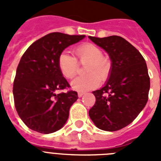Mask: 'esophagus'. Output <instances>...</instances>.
Listing matches in <instances>:
<instances>
[{
	"label": "esophagus",
	"mask_w": 161,
	"mask_h": 161,
	"mask_svg": "<svg viewBox=\"0 0 161 161\" xmlns=\"http://www.w3.org/2000/svg\"><path fill=\"white\" fill-rule=\"evenodd\" d=\"M83 94H84V93H83V92H78V96L79 97V98H81V97H82Z\"/></svg>",
	"instance_id": "1"
}]
</instances>
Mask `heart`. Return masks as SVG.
Returning a JSON list of instances; mask_svg holds the SVG:
<instances>
[{
    "label": "heart",
    "instance_id": "b5f03b06",
    "mask_svg": "<svg viewBox=\"0 0 161 161\" xmlns=\"http://www.w3.org/2000/svg\"><path fill=\"white\" fill-rule=\"evenodd\" d=\"M78 62L82 64L88 63L85 73L87 75L78 77L71 83L72 88L76 91L86 92L96 88L102 81L108 78L111 72V63L108 58L103 56L102 49L95 44L84 43L75 50ZM58 69L64 78L71 79L78 72V64L73 56L68 51L62 52L58 59Z\"/></svg>",
    "mask_w": 161,
    "mask_h": 161
}]
</instances>
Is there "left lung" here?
Listing matches in <instances>:
<instances>
[{
  "mask_svg": "<svg viewBox=\"0 0 161 161\" xmlns=\"http://www.w3.org/2000/svg\"><path fill=\"white\" fill-rule=\"evenodd\" d=\"M88 37L107 52L112 62L104 87L93 92L96 102L88 114L98 129L119 130L132 123L147 103V65L140 52L121 36Z\"/></svg>",
  "mask_w": 161,
  "mask_h": 161,
  "instance_id": "obj_1",
  "label": "left lung"
}]
</instances>
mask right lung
Masks as SVG:
<instances>
[{
    "mask_svg": "<svg viewBox=\"0 0 161 161\" xmlns=\"http://www.w3.org/2000/svg\"><path fill=\"white\" fill-rule=\"evenodd\" d=\"M85 37L53 32L31 44L21 57L13 83L15 107L19 117L31 130L50 134L65 125L69 109L78 98L58 69L62 52Z\"/></svg>",
    "mask_w": 161,
    "mask_h": 161,
    "instance_id": "right-lung-1",
    "label": "right lung"
}]
</instances>
